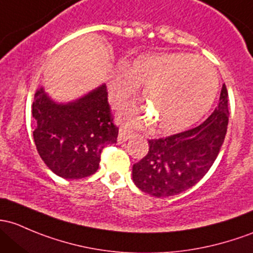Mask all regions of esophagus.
Here are the masks:
<instances>
[{"instance_id":"obj_1","label":"esophagus","mask_w":253,"mask_h":253,"mask_svg":"<svg viewBox=\"0 0 253 253\" xmlns=\"http://www.w3.org/2000/svg\"><path fill=\"white\" fill-rule=\"evenodd\" d=\"M129 138H131V133L126 132V131H125V129H120L119 135H118V142L119 143L126 142V140H128Z\"/></svg>"}]
</instances>
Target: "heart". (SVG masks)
Masks as SVG:
<instances>
[{
    "label": "heart",
    "instance_id": "heart-1",
    "mask_svg": "<svg viewBox=\"0 0 253 253\" xmlns=\"http://www.w3.org/2000/svg\"><path fill=\"white\" fill-rule=\"evenodd\" d=\"M144 86L148 114L127 106L119 119L138 126L150 118L155 131L178 133L189 128L211 109L218 89L217 73L207 60L189 53H156L122 65L109 81V99L118 106Z\"/></svg>",
    "mask_w": 253,
    "mask_h": 253
}]
</instances>
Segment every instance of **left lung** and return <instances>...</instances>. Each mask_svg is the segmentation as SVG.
<instances>
[{
	"instance_id": "obj_1",
	"label": "left lung",
	"mask_w": 253,
	"mask_h": 253,
	"mask_svg": "<svg viewBox=\"0 0 253 253\" xmlns=\"http://www.w3.org/2000/svg\"><path fill=\"white\" fill-rule=\"evenodd\" d=\"M228 120V92L223 84L218 106L200 126L149 140L148 154L132 169L135 187L155 198H167L195 185L218 156Z\"/></svg>"
}]
</instances>
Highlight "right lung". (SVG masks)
I'll use <instances>...</instances> for the list:
<instances>
[{
  "instance_id": "right-lung-1",
  "label": "right lung",
  "mask_w": 253,
  "mask_h": 253,
  "mask_svg": "<svg viewBox=\"0 0 253 253\" xmlns=\"http://www.w3.org/2000/svg\"><path fill=\"white\" fill-rule=\"evenodd\" d=\"M36 149L47 167L65 179L88 177L99 169L100 153L118 139L105 84L68 103L37 88L33 102Z\"/></svg>"
}]
</instances>
